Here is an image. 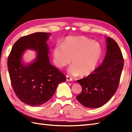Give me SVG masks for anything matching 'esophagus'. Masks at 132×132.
I'll use <instances>...</instances> for the list:
<instances>
[{
    "label": "esophagus",
    "mask_w": 132,
    "mask_h": 132,
    "mask_svg": "<svg viewBox=\"0 0 132 132\" xmlns=\"http://www.w3.org/2000/svg\"><path fill=\"white\" fill-rule=\"evenodd\" d=\"M66 80L68 81V82H70V81L72 80V79L71 77H70L69 76H68V75H67V76H66Z\"/></svg>",
    "instance_id": "34e87169"
}]
</instances>
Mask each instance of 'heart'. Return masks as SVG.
<instances>
[{
	"label": "heart",
	"mask_w": 132,
	"mask_h": 132,
	"mask_svg": "<svg viewBox=\"0 0 132 132\" xmlns=\"http://www.w3.org/2000/svg\"><path fill=\"white\" fill-rule=\"evenodd\" d=\"M102 49L100 45L85 36H69L53 50V62L62 69L71 62L70 73L85 77L94 71L100 60Z\"/></svg>",
	"instance_id": "1"
}]
</instances>
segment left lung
I'll list each match as a JSON object with an SVG mask.
<instances>
[{
    "mask_svg": "<svg viewBox=\"0 0 132 132\" xmlns=\"http://www.w3.org/2000/svg\"><path fill=\"white\" fill-rule=\"evenodd\" d=\"M105 41L106 52L102 64L87 77L77 80L82 91L77 99L85 107H101L111 99L118 88L124 59L113 39L106 37Z\"/></svg>",
    "mask_w": 132,
    "mask_h": 132,
    "instance_id": "left-lung-1",
    "label": "left lung"
}]
</instances>
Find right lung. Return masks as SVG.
<instances>
[{
    "mask_svg": "<svg viewBox=\"0 0 132 132\" xmlns=\"http://www.w3.org/2000/svg\"><path fill=\"white\" fill-rule=\"evenodd\" d=\"M51 34L36 32L20 38L14 44L8 58V69L13 91L22 102L38 106L51 98L59 84L66 77L50 63L47 44ZM26 50L37 52L33 62L25 64L22 55Z\"/></svg>",
    "mask_w": 132,
    "mask_h": 132,
    "instance_id": "obj_1",
    "label": "right lung"
}]
</instances>
